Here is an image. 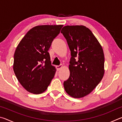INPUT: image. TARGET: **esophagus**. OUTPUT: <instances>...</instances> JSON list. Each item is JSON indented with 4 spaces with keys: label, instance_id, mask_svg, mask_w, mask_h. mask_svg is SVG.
Instances as JSON below:
<instances>
[{
    "label": "esophagus",
    "instance_id": "esophagus-1",
    "mask_svg": "<svg viewBox=\"0 0 122 122\" xmlns=\"http://www.w3.org/2000/svg\"><path fill=\"white\" fill-rule=\"evenodd\" d=\"M62 67H63L62 65H59V66H56V69H57V71H60V70L62 68Z\"/></svg>",
    "mask_w": 122,
    "mask_h": 122
}]
</instances>
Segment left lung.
Wrapping results in <instances>:
<instances>
[{
  "instance_id": "obj_1",
  "label": "left lung",
  "mask_w": 122,
  "mask_h": 122,
  "mask_svg": "<svg viewBox=\"0 0 122 122\" xmlns=\"http://www.w3.org/2000/svg\"><path fill=\"white\" fill-rule=\"evenodd\" d=\"M61 33L67 41L71 55L69 77L63 83L65 90L72 97H83L96 87L104 76L103 48L84 26H65Z\"/></svg>"
}]
</instances>
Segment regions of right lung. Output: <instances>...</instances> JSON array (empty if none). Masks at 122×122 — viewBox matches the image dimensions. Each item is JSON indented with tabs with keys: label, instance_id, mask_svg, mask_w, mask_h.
<instances>
[{
	"label": "right lung",
	"instance_id": "obj_1",
	"mask_svg": "<svg viewBox=\"0 0 122 122\" xmlns=\"http://www.w3.org/2000/svg\"><path fill=\"white\" fill-rule=\"evenodd\" d=\"M62 25H38L28 30L16 47L13 71L18 81L30 93L47 90L56 69L51 65L48 52Z\"/></svg>",
	"mask_w": 122,
	"mask_h": 122
}]
</instances>
